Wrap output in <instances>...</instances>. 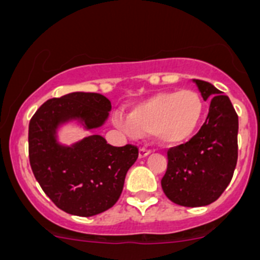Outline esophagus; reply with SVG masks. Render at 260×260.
Returning <instances> with one entry per match:
<instances>
[{"mask_svg": "<svg viewBox=\"0 0 260 260\" xmlns=\"http://www.w3.org/2000/svg\"><path fill=\"white\" fill-rule=\"evenodd\" d=\"M150 152H151V150L146 149V147H140V152H138V156L145 157V156H147Z\"/></svg>", "mask_w": 260, "mask_h": 260, "instance_id": "esophagus-1", "label": "esophagus"}]
</instances>
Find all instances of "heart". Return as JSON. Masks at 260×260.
Returning a JSON list of instances; mask_svg holds the SVG:
<instances>
[{
  "label": "heart",
  "mask_w": 260,
  "mask_h": 260,
  "mask_svg": "<svg viewBox=\"0 0 260 260\" xmlns=\"http://www.w3.org/2000/svg\"><path fill=\"white\" fill-rule=\"evenodd\" d=\"M205 101L191 88L152 94L133 106L128 116L119 115L118 125L129 135H154L160 144L185 142L203 120Z\"/></svg>",
  "instance_id": "1"
}]
</instances>
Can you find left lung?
I'll return each mask as SVG.
<instances>
[{
  "label": "left lung",
  "instance_id": "left-lung-1",
  "mask_svg": "<svg viewBox=\"0 0 260 260\" xmlns=\"http://www.w3.org/2000/svg\"><path fill=\"white\" fill-rule=\"evenodd\" d=\"M204 100H210L207 120L185 144L167 150L161 188L182 207L214 203L231 182L237 163L239 116L231 101L208 82L193 79Z\"/></svg>",
  "mask_w": 260,
  "mask_h": 260
}]
</instances>
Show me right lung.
Wrapping results in <instances>:
<instances>
[{
    "label": "right lung",
    "instance_id": "obj_1",
    "mask_svg": "<svg viewBox=\"0 0 260 260\" xmlns=\"http://www.w3.org/2000/svg\"><path fill=\"white\" fill-rule=\"evenodd\" d=\"M111 109L100 93L73 92L40 106L29 122V163L43 192L59 209L92 217L111 208L122 193L128 169L138 147L111 146L99 135L73 147L56 144L55 128L70 118H81L87 128L100 127Z\"/></svg>",
    "mask_w": 260,
    "mask_h": 260
}]
</instances>
